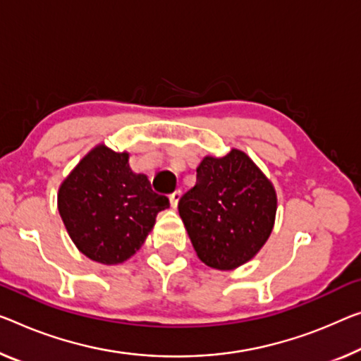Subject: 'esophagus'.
I'll list each match as a JSON object with an SVG mask.
<instances>
[{
  "mask_svg": "<svg viewBox=\"0 0 361 361\" xmlns=\"http://www.w3.org/2000/svg\"><path fill=\"white\" fill-rule=\"evenodd\" d=\"M180 195H182V192L180 190H176L173 195L169 197V200H171V207H173L174 209L177 208V204H179V200H180Z\"/></svg>",
  "mask_w": 361,
  "mask_h": 361,
  "instance_id": "34e87169",
  "label": "esophagus"
}]
</instances>
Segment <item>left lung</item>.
<instances>
[{
	"mask_svg": "<svg viewBox=\"0 0 361 361\" xmlns=\"http://www.w3.org/2000/svg\"><path fill=\"white\" fill-rule=\"evenodd\" d=\"M277 195L263 171L242 149L204 157L197 184L179 202V214L197 257L231 271L257 255L274 227Z\"/></svg>",
	"mask_w": 361,
	"mask_h": 361,
	"instance_id": "8db88e82",
	"label": "left lung"
}]
</instances>
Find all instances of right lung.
Masks as SVG:
<instances>
[{"mask_svg": "<svg viewBox=\"0 0 361 361\" xmlns=\"http://www.w3.org/2000/svg\"><path fill=\"white\" fill-rule=\"evenodd\" d=\"M169 200L135 174L129 153L92 148L59 185L58 209L74 245L102 264H119L140 250Z\"/></svg>", "mask_w": 361, "mask_h": 361, "instance_id": "1", "label": "right lung"}]
</instances>
